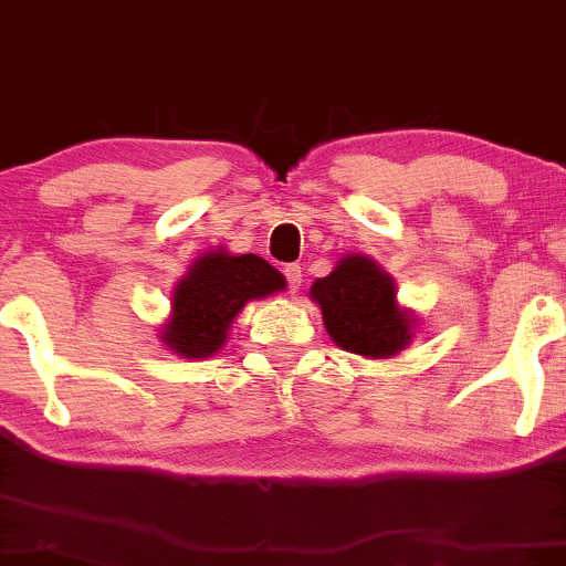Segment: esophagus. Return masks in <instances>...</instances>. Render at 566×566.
Returning a JSON list of instances; mask_svg holds the SVG:
<instances>
[{
	"mask_svg": "<svg viewBox=\"0 0 566 566\" xmlns=\"http://www.w3.org/2000/svg\"><path fill=\"white\" fill-rule=\"evenodd\" d=\"M284 279H287V290L290 295H295L303 287V266L300 263H290V266H284Z\"/></svg>",
	"mask_w": 566,
	"mask_h": 566,
	"instance_id": "obj_1",
	"label": "esophagus"
}]
</instances>
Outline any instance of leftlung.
<instances>
[{"instance_id": "1", "label": "left lung", "mask_w": 566, "mask_h": 566, "mask_svg": "<svg viewBox=\"0 0 566 566\" xmlns=\"http://www.w3.org/2000/svg\"><path fill=\"white\" fill-rule=\"evenodd\" d=\"M311 297L328 336L346 352L386 359L411 344L417 321L398 307L394 276L367 255H344L328 276L315 279Z\"/></svg>"}]
</instances>
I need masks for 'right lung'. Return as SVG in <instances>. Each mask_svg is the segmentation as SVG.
<instances>
[{"mask_svg": "<svg viewBox=\"0 0 566 566\" xmlns=\"http://www.w3.org/2000/svg\"><path fill=\"white\" fill-rule=\"evenodd\" d=\"M284 287V276L255 253L199 255L172 290L170 318L160 331L163 344L188 359L212 357L230 338L232 321L245 303Z\"/></svg>", "mask_w": 566, "mask_h": 566, "instance_id": "right-lung-1", "label": "right lung"}]
</instances>
